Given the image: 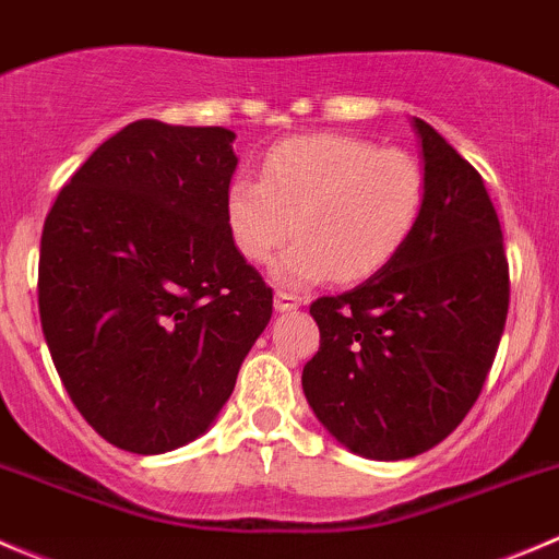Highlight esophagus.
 <instances>
[{
  "label": "esophagus",
  "mask_w": 559,
  "mask_h": 559,
  "mask_svg": "<svg viewBox=\"0 0 559 559\" xmlns=\"http://www.w3.org/2000/svg\"><path fill=\"white\" fill-rule=\"evenodd\" d=\"M274 307H277V312H290V309L301 307V296L287 290H277L274 293Z\"/></svg>",
  "instance_id": "1"
}]
</instances>
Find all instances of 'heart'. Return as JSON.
Wrapping results in <instances>:
<instances>
[{"label": "heart", "mask_w": 559, "mask_h": 559, "mask_svg": "<svg viewBox=\"0 0 559 559\" xmlns=\"http://www.w3.org/2000/svg\"><path fill=\"white\" fill-rule=\"evenodd\" d=\"M427 195V170L411 152L353 135H304L269 148L261 179L230 181L225 225L239 255L258 266L296 230L277 266L287 285L331 274L356 282L383 272L405 250Z\"/></svg>", "instance_id": "b5f03b06"}]
</instances>
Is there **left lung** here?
Segmentation results:
<instances>
[{"instance_id": "obj_1", "label": "left lung", "mask_w": 559, "mask_h": 559, "mask_svg": "<svg viewBox=\"0 0 559 559\" xmlns=\"http://www.w3.org/2000/svg\"><path fill=\"white\" fill-rule=\"evenodd\" d=\"M429 195L418 230L383 269L309 314L320 347L301 385L353 454L411 460L449 438L486 383L508 318L500 219L478 170L416 119Z\"/></svg>"}]
</instances>
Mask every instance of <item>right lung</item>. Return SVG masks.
Here are the masks:
<instances>
[{
  "label": "right lung",
  "mask_w": 559,
  "mask_h": 559,
  "mask_svg": "<svg viewBox=\"0 0 559 559\" xmlns=\"http://www.w3.org/2000/svg\"><path fill=\"white\" fill-rule=\"evenodd\" d=\"M234 138L132 121L43 225V334L73 405L116 449L165 454L206 432L272 320V287L225 225Z\"/></svg>",
  "instance_id": "right-lung-1"
}]
</instances>
